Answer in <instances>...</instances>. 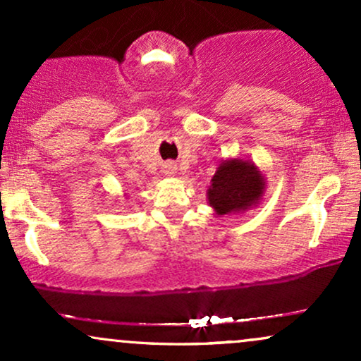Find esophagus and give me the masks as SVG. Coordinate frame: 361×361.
<instances>
[{
	"instance_id": "obj_1",
	"label": "esophagus",
	"mask_w": 361,
	"mask_h": 361,
	"mask_svg": "<svg viewBox=\"0 0 361 361\" xmlns=\"http://www.w3.org/2000/svg\"><path fill=\"white\" fill-rule=\"evenodd\" d=\"M163 171H164V175L171 176V175H175V173H176V166L173 163H166V164H164Z\"/></svg>"
}]
</instances>
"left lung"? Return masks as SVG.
<instances>
[{
	"mask_svg": "<svg viewBox=\"0 0 361 361\" xmlns=\"http://www.w3.org/2000/svg\"><path fill=\"white\" fill-rule=\"evenodd\" d=\"M267 190V180L251 159L229 157L219 164L207 198L214 212L222 215L246 212L259 204Z\"/></svg>",
	"mask_w": 361,
	"mask_h": 361,
	"instance_id": "left-lung-1",
	"label": "left lung"
}]
</instances>
